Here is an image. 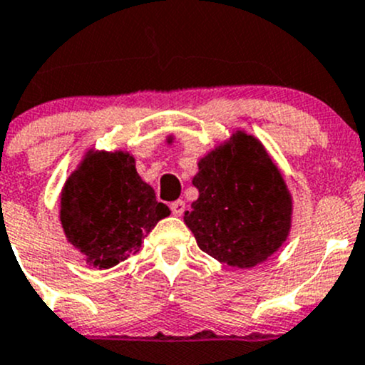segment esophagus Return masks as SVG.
<instances>
[{
    "mask_svg": "<svg viewBox=\"0 0 365 365\" xmlns=\"http://www.w3.org/2000/svg\"><path fill=\"white\" fill-rule=\"evenodd\" d=\"M171 211H173L175 216H182L183 213H185V202L183 201L171 202Z\"/></svg>",
    "mask_w": 365,
    "mask_h": 365,
    "instance_id": "1",
    "label": "esophagus"
}]
</instances>
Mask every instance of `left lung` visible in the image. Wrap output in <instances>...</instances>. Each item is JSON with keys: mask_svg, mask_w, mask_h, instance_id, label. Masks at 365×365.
<instances>
[{"mask_svg": "<svg viewBox=\"0 0 365 365\" xmlns=\"http://www.w3.org/2000/svg\"><path fill=\"white\" fill-rule=\"evenodd\" d=\"M197 201L183 222L218 262L253 268L287 241L293 195L265 145L237 130L197 163Z\"/></svg>", "mask_w": 365, "mask_h": 365, "instance_id": "obj_1", "label": "left lung"}]
</instances>
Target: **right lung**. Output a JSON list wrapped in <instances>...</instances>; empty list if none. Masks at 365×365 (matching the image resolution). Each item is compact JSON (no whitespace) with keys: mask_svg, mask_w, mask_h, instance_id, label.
Masks as SVG:
<instances>
[{"mask_svg":"<svg viewBox=\"0 0 365 365\" xmlns=\"http://www.w3.org/2000/svg\"><path fill=\"white\" fill-rule=\"evenodd\" d=\"M170 207L158 202L126 150L90 149L60 192V223L67 242L88 267L103 270L142 247Z\"/></svg>","mask_w":365,"mask_h":365,"instance_id":"obj_1","label":"right lung"}]
</instances>
